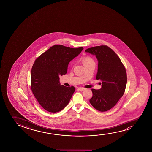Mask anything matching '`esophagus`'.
Here are the masks:
<instances>
[{
  "instance_id": "esophagus-1",
  "label": "esophagus",
  "mask_w": 152,
  "mask_h": 152,
  "mask_svg": "<svg viewBox=\"0 0 152 152\" xmlns=\"http://www.w3.org/2000/svg\"><path fill=\"white\" fill-rule=\"evenodd\" d=\"M78 89L80 90V91H83V90H85L86 89V88L83 87H79L78 88Z\"/></svg>"
}]
</instances>
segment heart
Instances as JSON below:
<instances>
[{
	"label": "heart",
	"mask_w": 152,
	"mask_h": 152,
	"mask_svg": "<svg viewBox=\"0 0 152 152\" xmlns=\"http://www.w3.org/2000/svg\"><path fill=\"white\" fill-rule=\"evenodd\" d=\"M83 64L85 66H87L88 65L91 64H95L94 61V59L90 57V56H85L84 57L83 60Z\"/></svg>",
	"instance_id": "obj_1"
}]
</instances>
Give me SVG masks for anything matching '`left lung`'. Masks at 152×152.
Returning a JSON list of instances; mask_svg holds the SVG:
<instances>
[{
	"label": "left lung",
	"instance_id": "8db88e82",
	"mask_svg": "<svg viewBox=\"0 0 152 152\" xmlns=\"http://www.w3.org/2000/svg\"><path fill=\"white\" fill-rule=\"evenodd\" d=\"M95 55L98 61L96 78L102 81L99 90L92 89L93 96L90 103L100 112L113 107L125 92L127 73L124 65L116 53L106 45L96 46L85 50Z\"/></svg>",
	"mask_w": 152,
	"mask_h": 152
}]
</instances>
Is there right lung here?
<instances>
[{
    "mask_svg": "<svg viewBox=\"0 0 152 152\" xmlns=\"http://www.w3.org/2000/svg\"><path fill=\"white\" fill-rule=\"evenodd\" d=\"M54 45L36 59L31 70V88L42 107L56 113L69 104L75 88L61 86L59 75L66 74L69 63L83 50Z\"/></svg>",
    "mask_w": 152,
    "mask_h": 152,
    "instance_id": "1",
    "label": "right lung"
}]
</instances>
